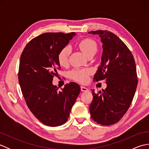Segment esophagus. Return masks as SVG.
Masks as SVG:
<instances>
[{
  "mask_svg": "<svg viewBox=\"0 0 149 149\" xmlns=\"http://www.w3.org/2000/svg\"><path fill=\"white\" fill-rule=\"evenodd\" d=\"M81 91H88V89L84 86H81Z\"/></svg>",
  "mask_w": 149,
  "mask_h": 149,
  "instance_id": "obj_1",
  "label": "esophagus"
}]
</instances>
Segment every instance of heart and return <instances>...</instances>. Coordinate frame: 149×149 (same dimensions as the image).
<instances>
[{
	"mask_svg": "<svg viewBox=\"0 0 149 149\" xmlns=\"http://www.w3.org/2000/svg\"><path fill=\"white\" fill-rule=\"evenodd\" d=\"M78 46L81 50L86 56L92 52H95L97 50V44L94 40L90 38H85L81 40L78 43ZM71 53V48L69 46H66L60 50L58 59L60 65L65 66L68 62L69 56ZM90 71L89 70H74L70 72L71 77L80 83H85L88 78Z\"/></svg>",
	"mask_w": 149,
	"mask_h": 149,
	"instance_id": "heart-1",
	"label": "heart"
}]
</instances>
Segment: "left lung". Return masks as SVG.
Here are the masks:
<instances>
[{"instance_id":"8db88e82","label":"left lung","mask_w":149,"mask_h":149,"mask_svg":"<svg viewBox=\"0 0 149 149\" xmlns=\"http://www.w3.org/2000/svg\"><path fill=\"white\" fill-rule=\"evenodd\" d=\"M88 33L99 35L102 43L100 65L93 81L105 79L107 84L102 92L95 93L92 90L91 117L99 124L112 125L125 115L134 98L138 84L135 61L130 50L115 34L101 30Z\"/></svg>"}]
</instances>
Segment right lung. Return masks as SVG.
<instances>
[{"label":"right lung","instance_id":"1","mask_svg":"<svg viewBox=\"0 0 149 149\" xmlns=\"http://www.w3.org/2000/svg\"><path fill=\"white\" fill-rule=\"evenodd\" d=\"M76 34L46 33L28 43L20 56L18 81L27 105L41 122L50 127L67 121L80 93L79 85L66 84L58 91L52 84L61 68L58 55Z\"/></svg>","mask_w":149,"mask_h":149}]
</instances>
